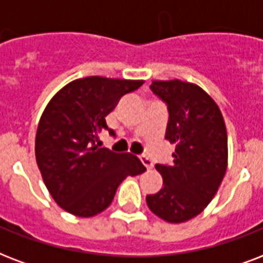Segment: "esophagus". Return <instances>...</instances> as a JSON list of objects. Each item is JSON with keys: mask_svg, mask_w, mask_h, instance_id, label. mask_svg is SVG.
<instances>
[{"mask_svg": "<svg viewBox=\"0 0 263 263\" xmlns=\"http://www.w3.org/2000/svg\"><path fill=\"white\" fill-rule=\"evenodd\" d=\"M140 158V161H142V164L144 165V166H146V168L147 169H152L153 168V161H152V158H148L147 156H140L139 157Z\"/></svg>", "mask_w": 263, "mask_h": 263, "instance_id": "obj_1", "label": "esophagus"}]
</instances>
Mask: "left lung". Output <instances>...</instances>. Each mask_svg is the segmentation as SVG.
<instances>
[{"label": "left lung", "mask_w": 263, "mask_h": 263, "mask_svg": "<svg viewBox=\"0 0 263 263\" xmlns=\"http://www.w3.org/2000/svg\"><path fill=\"white\" fill-rule=\"evenodd\" d=\"M150 88L168 107L165 139L176 148L172 164L156 165L164 187L146 202L156 216L177 224L203 212L216 195L227 172V129L217 103L195 84L157 80Z\"/></svg>", "instance_id": "8db88e82"}]
</instances>
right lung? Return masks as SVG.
<instances>
[{
    "label": "right lung",
    "mask_w": 263,
    "mask_h": 263,
    "mask_svg": "<svg viewBox=\"0 0 263 263\" xmlns=\"http://www.w3.org/2000/svg\"><path fill=\"white\" fill-rule=\"evenodd\" d=\"M142 80L88 76L67 84L51 98L35 138L36 164L47 190L65 212L92 217L111 203L127 176L144 171L139 158L99 148L106 117L119 99L138 90Z\"/></svg>",
    "instance_id": "add662e5"
}]
</instances>
